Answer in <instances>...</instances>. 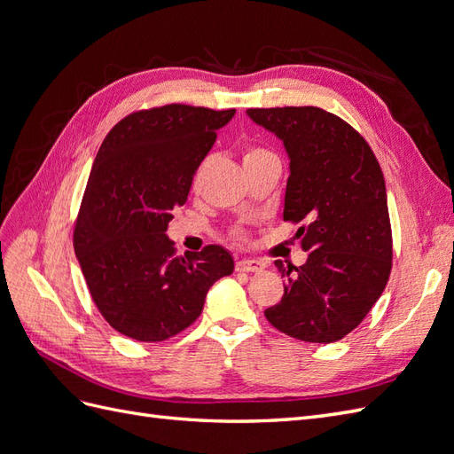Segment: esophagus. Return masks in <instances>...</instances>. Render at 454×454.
Instances as JSON below:
<instances>
[{
	"label": "esophagus",
	"mask_w": 454,
	"mask_h": 454,
	"mask_svg": "<svg viewBox=\"0 0 454 454\" xmlns=\"http://www.w3.org/2000/svg\"><path fill=\"white\" fill-rule=\"evenodd\" d=\"M263 269H265V265L257 259H239L237 261V270H240V272H259Z\"/></svg>",
	"instance_id": "34e87169"
}]
</instances>
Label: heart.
I'll return each mask as SVG.
<instances>
[{"label": "heart", "instance_id": "1", "mask_svg": "<svg viewBox=\"0 0 454 454\" xmlns=\"http://www.w3.org/2000/svg\"><path fill=\"white\" fill-rule=\"evenodd\" d=\"M267 157H274V155L270 153V151H267V149L250 147V149H246V153H244V164L254 162V160H261V159H267Z\"/></svg>", "mask_w": 454, "mask_h": 454}]
</instances>
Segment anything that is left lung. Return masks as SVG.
I'll return each mask as SVG.
<instances>
[{
	"label": "left lung",
	"mask_w": 454,
	"mask_h": 454,
	"mask_svg": "<svg viewBox=\"0 0 454 454\" xmlns=\"http://www.w3.org/2000/svg\"><path fill=\"white\" fill-rule=\"evenodd\" d=\"M272 132L290 159L286 222H305L295 237L309 252L301 267H277L284 284L278 305L265 310L282 333L333 342L350 333L387 287L392 231L382 170L362 136L320 107L246 112Z\"/></svg>",
	"instance_id": "obj_1"
}]
</instances>
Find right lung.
I'll return each instance as SVG.
<instances>
[{
  "instance_id": "right-lung-1",
  "label": "right lung",
  "mask_w": 454,
  "mask_h": 454,
  "mask_svg": "<svg viewBox=\"0 0 454 454\" xmlns=\"http://www.w3.org/2000/svg\"><path fill=\"white\" fill-rule=\"evenodd\" d=\"M235 109L170 104L132 114L109 130L94 159L74 232L92 301L119 333L159 342L184 332L208 290L235 270L222 246L176 255L167 237L217 130Z\"/></svg>"
}]
</instances>
